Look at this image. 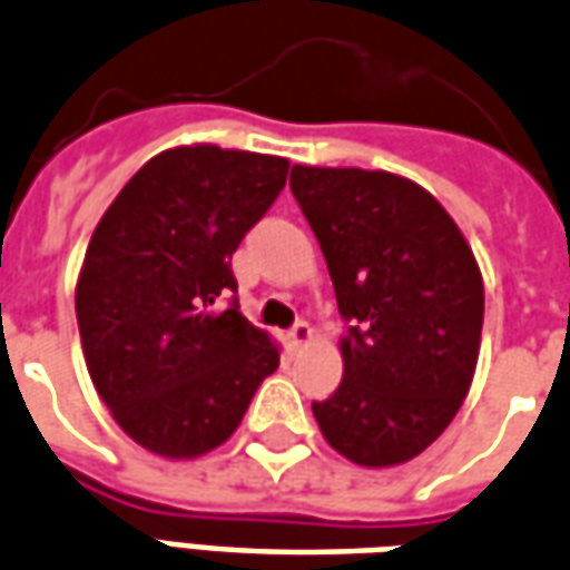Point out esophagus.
Masks as SVG:
<instances>
[{
	"instance_id": "1",
	"label": "esophagus",
	"mask_w": 570,
	"mask_h": 570,
	"mask_svg": "<svg viewBox=\"0 0 570 570\" xmlns=\"http://www.w3.org/2000/svg\"><path fill=\"white\" fill-rule=\"evenodd\" d=\"M286 342H289V348H302V345H308V342H312V326L305 324V321H298V324L286 333Z\"/></svg>"
}]
</instances>
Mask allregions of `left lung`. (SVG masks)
<instances>
[{"label": "left lung", "mask_w": 570, "mask_h": 570, "mask_svg": "<svg viewBox=\"0 0 570 570\" xmlns=\"http://www.w3.org/2000/svg\"><path fill=\"white\" fill-rule=\"evenodd\" d=\"M289 188L324 249L348 336L342 382L312 404L326 444L367 469L420 456L469 395L484 324L472 246L404 175L296 163Z\"/></svg>", "instance_id": "obj_1"}]
</instances>
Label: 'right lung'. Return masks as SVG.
Here are the masks:
<instances>
[{
    "instance_id": "obj_1",
    "label": "right lung",
    "mask_w": 570,
    "mask_h": 570,
    "mask_svg": "<svg viewBox=\"0 0 570 570\" xmlns=\"http://www.w3.org/2000/svg\"><path fill=\"white\" fill-rule=\"evenodd\" d=\"M289 160L218 145L169 147L126 181L77 281L86 367L117 425L163 460L228 441L281 345L216 302L230 256L284 190Z\"/></svg>"
}]
</instances>
